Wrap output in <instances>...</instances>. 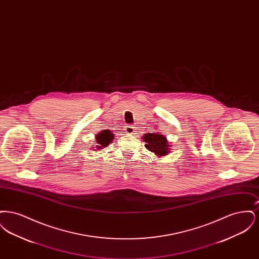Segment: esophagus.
Listing matches in <instances>:
<instances>
[{"label":"esophagus","mask_w":259,"mask_h":259,"mask_svg":"<svg viewBox=\"0 0 259 259\" xmlns=\"http://www.w3.org/2000/svg\"><path fill=\"white\" fill-rule=\"evenodd\" d=\"M125 131L128 134H133L135 132V127L133 125H127L125 126Z\"/></svg>","instance_id":"esophagus-1"}]
</instances>
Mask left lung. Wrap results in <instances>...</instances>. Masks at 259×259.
I'll return each mask as SVG.
<instances>
[{
  "label": "left lung",
  "instance_id": "8db88e82",
  "mask_svg": "<svg viewBox=\"0 0 259 259\" xmlns=\"http://www.w3.org/2000/svg\"><path fill=\"white\" fill-rule=\"evenodd\" d=\"M146 142V148L157 155H165L168 152V142L163 135L158 133H148L143 137Z\"/></svg>",
  "mask_w": 259,
  "mask_h": 259
}]
</instances>
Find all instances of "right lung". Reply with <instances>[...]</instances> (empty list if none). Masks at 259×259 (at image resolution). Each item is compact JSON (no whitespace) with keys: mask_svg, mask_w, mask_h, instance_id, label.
Wrapping results in <instances>:
<instances>
[{"mask_svg":"<svg viewBox=\"0 0 259 259\" xmlns=\"http://www.w3.org/2000/svg\"><path fill=\"white\" fill-rule=\"evenodd\" d=\"M96 139H97V143L99 145H101L98 148H105L111 143L113 139V134H111V131L109 130H104L103 132H101L100 134L96 136Z\"/></svg>","mask_w":259,"mask_h":259,"instance_id":"right-lung-1","label":"right lung"}]
</instances>
